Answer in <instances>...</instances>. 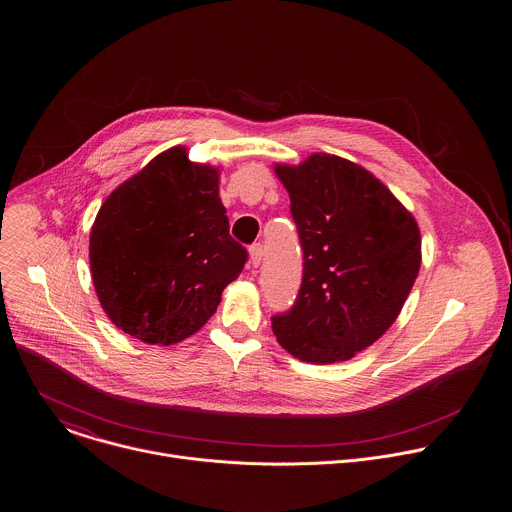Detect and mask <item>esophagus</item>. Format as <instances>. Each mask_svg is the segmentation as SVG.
Segmentation results:
<instances>
[{"mask_svg":"<svg viewBox=\"0 0 512 512\" xmlns=\"http://www.w3.org/2000/svg\"><path fill=\"white\" fill-rule=\"evenodd\" d=\"M262 258H264V246H262L260 242H258V244H252V246H250V264H252V266H260Z\"/></svg>","mask_w":512,"mask_h":512,"instance_id":"1","label":"esophagus"}]
</instances>
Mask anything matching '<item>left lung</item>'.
Masks as SVG:
<instances>
[{"instance_id": "left-lung-1", "label": "left lung", "mask_w": 512, "mask_h": 512, "mask_svg": "<svg viewBox=\"0 0 512 512\" xmlns=\"http://www.w3.org/2000/svg\"><path fill=\"white\" fill-rule=\"evenodd\" d=\"M276 175L290 193L303 278L292 309L272 317V331L299 361H349L396 321L420 272V228L349 159L313 153L299 165L278 163Z\"/></svg>"}]
</instances>
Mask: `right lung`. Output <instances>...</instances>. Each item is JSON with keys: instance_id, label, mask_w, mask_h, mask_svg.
<instances>
[{"instance_id": "obj_1", "label": "right lung", "mask_w": 512, "mask_h": 512, "mask_svg": "<svg viewBox=\"0 0 512 512\" xmlns=\"http://www.w3.org/2000/svg\"><path fill=\"white\" fill-rule=\"evenodd\" d=\"M88 256L110 321L165 347L211 319L248 260L228 234L217 167L189 161L181 146L110 193L92 224Z\"/></svg>"}]
</instances>
